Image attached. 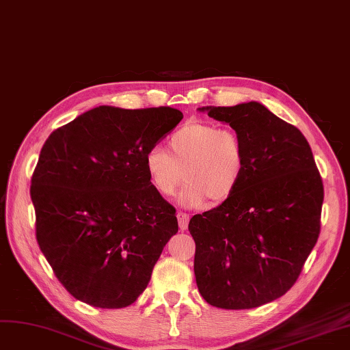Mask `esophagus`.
Returning <instances> with one entry per match:
<instances>
[{
  "label": "esophagus",
  "instance_id": "obj_1",
  "mask_svg": "<svg viewBox=\"0 0 350 350\" xmlns=\"http://www.w3.org/2000/svg\"><path fill=\"white\" fill-rule=\"evenodd\" d=\"M189 213L183 212V211H178L177 212V221H178V227L182 231L187 230V225H189Z\"/></svg>",
  "mask_w": 350,
  "mask_h": 350
}]
</instances>
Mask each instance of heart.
<instances>
[{"instance_id": "b5f03b06", "label": "heart", "mask_w": 350, "mask_h": 350, "mask_svg": "<svg viewBox=\"0 0 350 350\" xmlns=\"http://www.w3.org/2000/svg\"><path fill=\"white\" fill-rule=\"evenodd\" d=\"M168 152L155 145L144 164L152 187L172 196L186 178L180 202L198 208L209 199L215 205L227 200L240 186L245 172L243 138L230 128L211 122H189L168 138Z\"/></svg>"}]
</instances>
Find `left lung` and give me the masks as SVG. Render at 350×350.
<instances>
[{"mask_svg":"<svg viewBox=\"0 0 350 350\" xmlns=\"http://www.w3.org/2000/svg\"><path fill=\"white\" fill-rule=\"evenodd\" d=\"M200 110L243 138L245 172L227 200L189 222L198 289L218 308L260 307L294 286L319 240L323 180L301 131L263 105Z\"/></svg>","mask_w":350,"mask_h":350,"instance_id":"1","label":"left lung"}]
</instances>
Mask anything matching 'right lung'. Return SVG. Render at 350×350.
<instances>
[{
    "mask_svg": "<svg viewBox=\"0 0 350 350\" xmlns=\"http://www.w3.org/2000/svg\"><path fill=\"white\" fill-rule=\"evenodd\" d=\"M182 119L165 106H98L43 144L30 186L36 240L74 298L123 308L148 285L178 224L144 159Z\"/></svg>",
    "mask_w": 350,
    "mask_h": 350,
    "instance_id": "1",
    "label": "right lung"
}]
</instances>
